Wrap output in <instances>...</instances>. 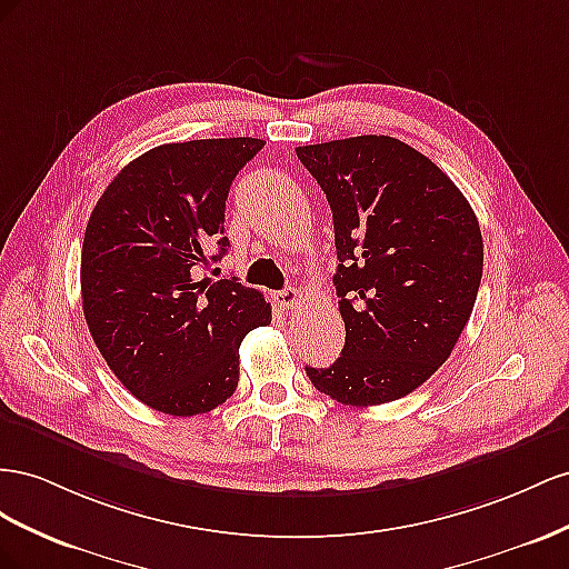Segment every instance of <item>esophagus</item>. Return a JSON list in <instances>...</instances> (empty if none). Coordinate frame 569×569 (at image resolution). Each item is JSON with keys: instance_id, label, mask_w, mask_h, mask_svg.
Listing matches in <instances>:
<instances>
[{"instance_id": "1", "label": "esophagus", "mask_w": 569, "mask_h": 569, "mask_svg": "<svg viewBox=\"0 0 569 569\" xmlns=\"http://www.w3.org/2000/svg\"><path fill=\"white\" fill-rule=\"evenodd\" d=\"M273 300L281 307V310H293V307H300L302 296L298 288H286V290H281V293H276Z\"/></svg>"}]
</instances>
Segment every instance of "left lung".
<instances>
[{"label": "left lung", "instance_id": "1", "mask_svg": "<svg viewBox=\"0 0 569 569\" xmlns=\"http://www.w3.org/2000/svg\"><path fill=\"white\" fill-rule=\"evenodd\" d=\"M298 159L333 212V286L346 346L305 367L317 391L343 405L412 393L456 348L483 269L479 221L429 157L388 136L302 144Z\"/></svg>", "mask_w": 569, "mask_h": 569}]
</instances>
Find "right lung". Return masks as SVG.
Returning <instances> with one entry per match:
<instances>
[{"instance_id":"add662e5","label":"right lung","mask_w":569,"mask_h":569,"mask_svg":"<svg viewBox=\"0 0 569 569\" xmlns=\"http://www.w3.org/2000/svg\"><path fill=\"white\" fill-rule=\"evenodd\" d=\"M257 138L169 142L123 167L97 200L80 254L83 315L109 369L173 417L214 410L238 386V348L271 307L200 269L229 250L226 198Z\"/></svg>"}]
</instances>
